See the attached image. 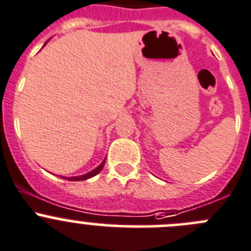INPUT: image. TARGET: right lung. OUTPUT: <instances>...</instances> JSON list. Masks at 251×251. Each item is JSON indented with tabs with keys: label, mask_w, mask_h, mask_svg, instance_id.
Masks as SVG:
<instances>
[{
	"label": "right lung",
	"mask_w": 251,
	"mask_h": 251,
	"mask_svg": "<svg viewBox=\"0 0 251 251\" xmlns=\"http://www.w3.org/2000/svg\"><path fill=\"white\" fill-rule=\"evenodd\" d=\"M44 46H46V44H44ZM105 161H106V158H105V160L102 161V162L100 163V165L98 166L97 168H94V170H91L90 172L85 173V175H81V176H75V177H64V176H63L62 178H64V179H68V181H85V179H88V178H91V177H94V176H97L98 173H99L100 171L102 170V167H104V165H105Z\"/></svg>",
	"instance_id": "obj_1"
}]
</instances>
